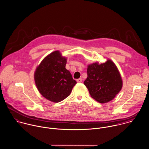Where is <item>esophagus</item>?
<instances>
[{"mask_svg":"<svg viewBox=\"0 0 149 149\" xmlns=\"http://www.w3.org/2000/svg\"><path fill=\"white\" fill-rule=\"evenodd\" d=\"M77 82L78 83H81L82 82V78H79V79H77Z\"/></svg>","mask_w":149,"mask_h":149,"instance_id":"esophagus-1","label":"esophagus"}]
</instances>
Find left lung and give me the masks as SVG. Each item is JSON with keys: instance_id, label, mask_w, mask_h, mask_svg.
<instances>
[{"instance_id": "1", "label": "left lung", "mask_w": 149, "mask_h": 149, "mask_svg": "<svg viewBox=\"0 0 149 149\" xmlns=\"http://www.w3.org/2000/svg\"><path fill=\"white\" fill-rule=\"evenodd\" d=\"M88 77L84 85L91 97L100 103L112 100L123 86V81L115 64L110 59L104 63L98 62L89 64Z\"/></svg>"}]
</instances>
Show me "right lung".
Masks as SVG:
<instances>
[{
  "label": "right lung",
  "instance_id": "right-lung-1",
  "mask_svg": "<svg viewBox=\"0 0 149 149\" xmlns=\"http://www.w3.org/2000/svg\"><path fill=\"white\" fill-rule=\"evenodd\" d=\"M67 59L59 51L47 56L37 67L34 81L40 94L46 99L59 102L70 94L77 82L65 68Z\"/></svg>",
  "mask_w": 149,
  "mask_h": 149
}]
</instances>
